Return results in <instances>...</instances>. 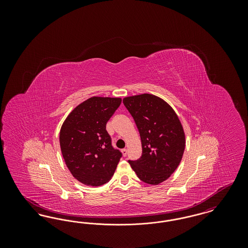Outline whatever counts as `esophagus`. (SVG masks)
Masks as SVG:
<instances>
[{
	"mask_svg": "<svg viewBox=\"0 0 248 248\" xmlns=\"http://www.w3.org/2000/svg\"><path fill=\"white\" fill-rule=\"evenodd\" d=\"M122 153H123L124 157H125V156L127 155V150H126V149H123V150H122Z\"/></svg>",
	"mask_w": 248,
	"mask_h": 248,
	"instance_id": "34e87169",
	"label": "esophagus"
}]
</instances>
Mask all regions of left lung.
<instances>
[{"instance_id":"left-lung-1","label":"left lung","mask_w":248,"mask_h":248,"mask_svg":"<svg viewBox=\"0 0 248 248\" xmlns=\"http://www.w3.org/2000/svg\"><path fill=\"white\" fill-rule=\"evenodd\" d=\"M123 102L141 139V157L128 163L143 182L158 185L175 172L182 159L185 150L182 124L174 109L154 94L127 96Z\"/></svg>"}]
</instances>
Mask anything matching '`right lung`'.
Returning a JSON list of instances; mask_svg holds the SVG:
<instances>
[{
	"mask_svg": "<svg viewBox=\"0 0 248 248\" xmlns=\"http://www.w3.org/2000/svg\"><path fill=\"white\" fill-rule=\"evenodd\" d=\"M119 97L93 96L76 107L62 124L61 153L72 176L97 187L113 176L122 153L112 147L107 122L121 105Z\"/></svg>",
	"mask_w": 248,
	"mask_h": 248,
	"instance_id": "right-lung-1",
	"label": "right lung"
}]
</instances>
